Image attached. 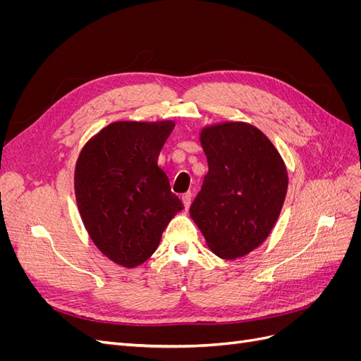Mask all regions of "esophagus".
Returning a JSON list of instances; mask_svg holds the SVG:
<instances>
[{
    "mask_svg": "<svg viewBox=\"0 0 361 361\" xmlns=\"http://www.w3.org/2000/svg\"><path fill=\"white\" fill-rule=\"evenodd\" d=\"M182 203H183V206L188 209L190 204H191V192H190V191L182 194Z\"/></svg>",
    "mask_w": 361,
    "mask_h": 361,
    "instance_id": "esophagus-1",
    "label": "esophagus"
}]
</instances>
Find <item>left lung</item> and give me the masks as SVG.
Here are the masks:
<instances>
[{"label":"left lung","mask_w":361,"mask_h":361,"mask_svg":"<svg viewBox=\"0 0 361 361\" xmlns=\"http://www.w3.org/2000/svg\"><path fill=\"white\" fill-rule=\"evenodd\" d=\"M200 141L209 171L190 215L216 256H245L265 241L280 215L288 191L285 162L248 123L207 126Z\"/></svg>","instance_id":"8db88e82"}]
</instances>
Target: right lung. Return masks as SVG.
<instances>
[{"mask_svg":"<svg viewBox=\"0 0 361 361\" xmlns=\"http://www.w3.org/2000/svg\"><path fill=\"white\" fill-rule=\"evenodd\" d=\"M174 122H114L87 141L75 167V197L92 241L116 264L134 268L159 245L183 209L158 167Z\"/></svg>","mask_w":361,"mask_h":361,"instance_id":"1","label":"right lung"}]
</instances>
